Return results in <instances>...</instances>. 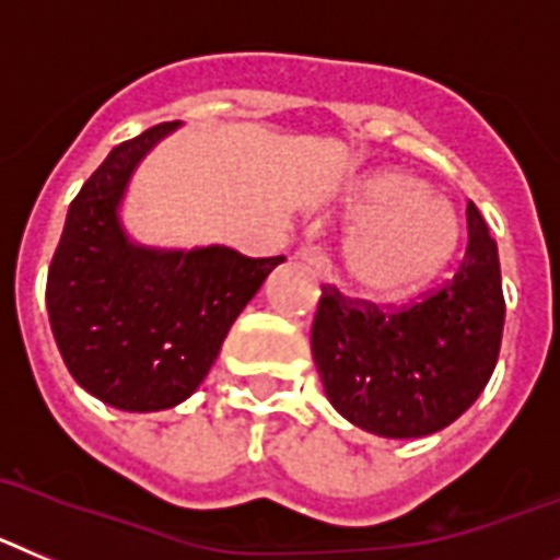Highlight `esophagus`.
Wrapping results in <instances>:
<instances>
[{"label":"esophagus","instance_id":"1","mask_svg":"<svg viewBox=\"0 0 560 560\" xmlns=\"http://www.w3.org/2000/svg\"><path fill=\"white\" fill-rule=\"evenodd\" d=\"M295 259H299L301 265H307L310 270H313V273L318 276V279H324V276H327V270H329L327 256H324V253H320L315 245H304V247H301V250L295 253Z\"/></svg>","mask_w":560,"mask_h":560}]
</instances>
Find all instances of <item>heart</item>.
Masks as SVG:
<instances>
[{
    "label": "heart",
    "instance_id": "b5f03b06",
    "mask_svg": "<svg viewBox=\"0 0 560 560\" xmlns=\"http://www.w3.org/2000/svg\"><path fill=\"white\" fill-rule=\"evenodd\" d=\"M343 217L361 222L343 250L349 279L377 299L420 293L451 265L462 240L448 199L422 191L400 172L358 179L343 199Z\"/></svg>",
    "mask_w": 560,
    "mask_h": 560
}]
</instances>
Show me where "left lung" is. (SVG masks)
<instances>
[{
  "label": "left lung",
  "instance_id": "8db88e82",
  "mask_svg": "<svg viewBox=\"0 0 560 560\" xmlns=\"http://www.w3.org/2000/svg\"><path fill=\"white\" fill-rule=\"evenodd\" d=\"M468 247L454 279L406 307L347 299L327 284L313 358L338 415L392 440L451 425L482 395L504 329L499 247L468 202Z\"/></svg>",
  "mask_w": 560,
  "mask_h": 560
}]
</instances>
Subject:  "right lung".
Returning <instances> with one entry per match:
<instances>
[{"label":"right lung","instance_id":"obj_1","mask_svg":"<svg viewBox=\"0 0 560 560\" xmlns=\"http://www.w3.org/2000/svg\"><path fill=\"white\" fill-rule=\"evenodd\" d=\"M179 124L115 145L67 211L47 273V313L67 369L92 397L124 411H160L191 397L228 329L284 256L231 247L154 250L118 220L135 165Z\"/></svg>","mask_w":560,"mask_h":560}]
</instances>
